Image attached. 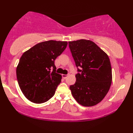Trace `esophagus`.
Instances as JSON below:
<instances>
[{
    "instance_id": "1",
    "label": "esophagus",
    "mask_w": 133,
    "mask_h": 133,
    "mask_svg": "<svg viewBox=\"0 0 133 133\" xmlns=\"http://www.w3.org/2000/svg\"><path fill=\"white\" fill-rule=\"evenodd\" d=\"M68 76V75H62V77L64 78V79H66V78Z\"/></svg>"
}]
</instances>
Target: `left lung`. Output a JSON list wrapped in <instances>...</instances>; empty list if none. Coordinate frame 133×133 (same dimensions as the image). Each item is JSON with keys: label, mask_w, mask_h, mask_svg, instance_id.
Wrapping results in <instances>:
<instances>
[{"label": "left lung", "mask_w": 133, "mask_h": 133, "mask_svg": "<svg viewBox=\"0 0 133 133\" xmlns=\"http://www.w3.org/2000/svg\"><path fill=\"white\" fill-rule=\"evenodd\" d=\"M78 73L71 93L78 104L92 107L101 102L109 91L112 81L108 56L92 41L81 39L69 42Z\"/></svg>", "instance_id": "left-lung-1"}]
</instances>
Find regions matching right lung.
Wrapping results in <instances>:
<instances>
[{
  "label": "right lung",
  "instance_id": "add662e5",
  "mask_svg": "<svg viewBox=\"0 0 133 133\" xmlns=\"http://www.w3.org/2000/svg\"><path fill=\"white\" fill-rule=\"evenodd\" d=\"M67 45V42L46 41L22 55L16 68L17 79L24 96L30 101L42 104L55 95L62 78L55 72V60Z\"/></svg>",
  "mask_w": 133,
  "mask_h": 133
}]
</instances>
